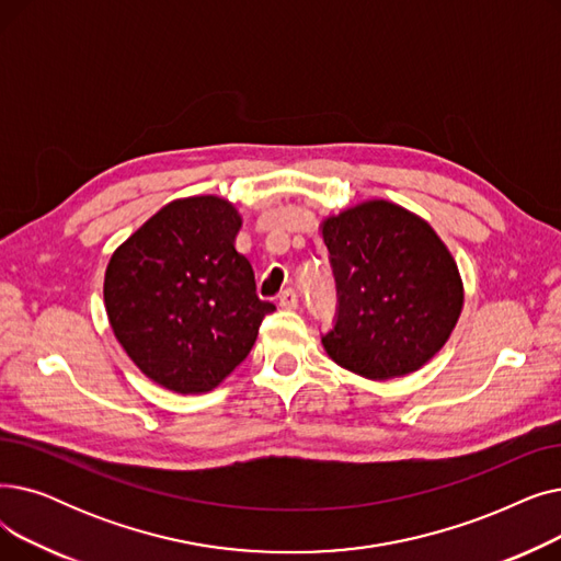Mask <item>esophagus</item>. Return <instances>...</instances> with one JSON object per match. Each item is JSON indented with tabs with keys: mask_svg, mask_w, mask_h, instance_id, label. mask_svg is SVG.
<instances>
[{
	"mask_svg": "<svg viewBox=\"0 0 561 561\" xmlns=\"http://www.w3.org/2000/svg\"><path fill=\"white\" fill-rule=\"evenodd\" d=\"M278 304L283 306V308H287V310H291V308H297L299 306V295L291 287H287V289H283L280 291V297H278Z\"/></svg>",
	"mask_w": 561,
	"mask_h": 561,
	"instance_id": "34e87169",
	"label": "esophagus"
}]
</instances>
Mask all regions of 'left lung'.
Masks as SVG:
<instances>
[{"instance_id":"8db88e82","label":"left lung","mask_w":561,"mask_h":561,"mask_svg":"<svg viewBox=\"0 0 561 561\" xmlns=\"http://www.w3.org/2000/svg\"><path fill=\"white\" fill-rule=\"evenodd\" d=\"M337 289L327 354L367 379L411 375L434 358L463 308L457 262L413 211L367 201L322 224Z\"/></svg>"}]
</instances>
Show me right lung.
Instances as JSON below:
<instances>
[{"label": "right lung", "instance_id": "obj_1", "mask_svg": "<svg viewBox=\"0 0 561 561\" xmlns=\"http://www.w3.org/2000/svg\"><path fill=\"white\" fill-rule=\"evenodd\" d=\"M242 217L219 196L180 198L127 237L104 274L114 335L148 379L173 392L217 388L255 344L264 314Z\"/></svg>", "mask_w": 561, "mask_h": 561}]
</instances>
